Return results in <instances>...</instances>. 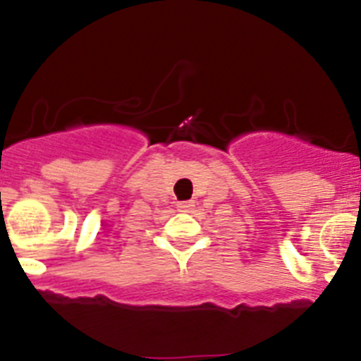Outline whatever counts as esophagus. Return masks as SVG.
Wrapping results in <instances>:
<instances>
[{"label":"esophagus","mask_w":361,"mask_h":361,"mask_svg":"<svg viewBox=\"0 0 361 361\" xmlns=\"http://www.w3.org/2000/svg\"><path fill=\"white\" fill-rule=\"evenodd\" d=\"M193 206H195L193 200H184V202H178L177 204L178 211H184V213H186V211H190Z\"/></svg>","instance_id":"obj_1"}]
</instances>
